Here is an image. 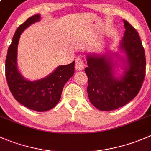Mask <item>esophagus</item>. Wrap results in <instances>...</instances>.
Returning <instances> with one entry per match:
<instances>
[{"label": "esophagus", "mask_w": 151, "mask_h": 151, "mask_svg": "<svg viewBox=\"0 0 151 151\" xmlns=\"http://www.w3.org/2000/svg\"><path fill=\"white\" fill-rule=\"evenodd\" d=\"M84 68V61L80 58H77L75 61V68L77 71H81Z\"/></svg>", "instance_id": "esophagus-1"}]
</instances>
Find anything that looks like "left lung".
<instances>
[{
    "mask_svg": "<svg viewBox=\"0 0 151 151\" xmlns=\"http://www.w3.org/2000/svg\"><path fill=\"white\" fill-rule=\"evenodd\" d=\"M125 32L120 49L126 54L124 74L114 76V63L111 57L88 55V94L92 105L100 111H112L126 105L139 92L145 77L144 48L137 31L123 20Z\"/></svg>",
    "mask_w": 151,
    "mask_h": 151,
    "instance_id": "8db88e82",
    "label": "left lung"
}]
</instances>
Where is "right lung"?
I'll return each instance as SVG.
<instances>
[{
	"label": "right lung",
	"mask_w": 151,
	"mask_h": 151,
	"mask_svg": "<svg viewBox=\"0 0 151 151\" xmlns=\"http://www.w3.org/2000/svg\"><path fill=\"white\" fill-rule=\"evenodd\" d=\"M40 19V14H35L17 28L7 52L5 72L9 88L14 99L29 109L43 112L53 108L60 101L64 86L74 74V61L68 65H60L53 73L41 80L29 81L20 74L17 67L20 35Z\"/></svg>",
	"instance_id": "obj_1"
}]
</instances>
